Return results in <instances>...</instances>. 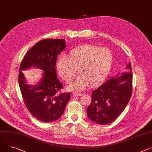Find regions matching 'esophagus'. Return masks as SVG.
<instances>
[{
	"label": "esophagus",
	"instance_id": "1",
	"mask_svg": "<svg viewBox=\"0 0 152 152\" xmlns=\"http://www.w3.org/2000/svg\"><path fill=\"white\" fill-rule=\"evenodd\" d=\"M73 96H81L82 94L80 93H73Z\"/></svg>",
	"mask_w": 152,
	"mask_h": 152
}]
</instances>
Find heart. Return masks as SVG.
<instances>
[{
    "mask_svg": "<svg viewBox=\"0 0 152 152\" xmlns=\"http://www.w3.org/2000/svg\"><path fill=\"white\" fill-rule=\"evenodd\" d=\"M113 62L112 51L107 47L85 44L71 51L68 57L62 56L57 63L61 77L70 83L77 75L79 76L68 86L69 90L82 91L90 84L94 86L108 75Z\"/></svg>",
    "mask_w": 152,
    "mask_h": 152,
    "instance_id": "obj_1",
    "label": "heart"
}]
</instances>
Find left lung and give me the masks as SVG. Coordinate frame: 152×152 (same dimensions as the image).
I'll return each instance as SVG.
<instances>
[{"label":"left lung","instance_id":"8db88e82","mask_svg":"<svg viewBox=\"0 0 152 152\" xmlns=\"http://www.w3.org/2000/svg\"><path fill=\"white\" fill-rule=\"evenodd\" d=\"M126 69L130 72L110 78L92 91L91 101L87 109V113L93 122L99 125L112 123L127 105L133 87L130 63Z\"/></svg>","mask_w":152,"mask_h":152}]
</instances>
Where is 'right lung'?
<instances>
[{"mask_svg": "<svg viewBox=\"0 0 152 152\" xmlns=\"http://www.w3.org/2000/svg\"><path fill=\"white\" fill-rule=\"evenodd\" d=\"M64 39H45L37 42L24 56L20 70L31 66L44 71L43 77L36 86L26 84L21 71L19 84L25 106L31 115L44 122H53L63 115L70 93H59L63 88L56 72L59 54L65 48Z\"/></svg>", "mask_w": 152, "mask_h": 152, "instance_id": "obj_1", "label": "right lung"}]
</instances>
